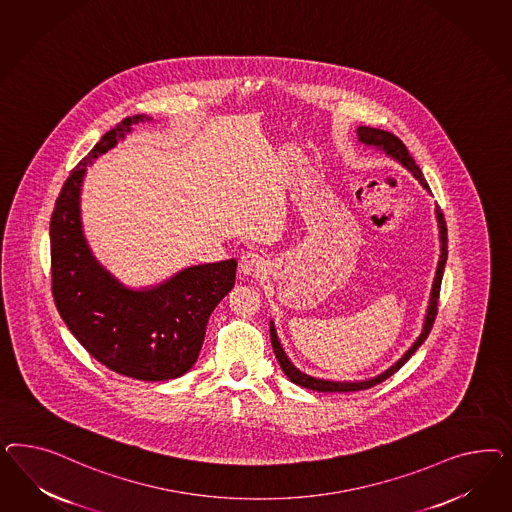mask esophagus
Listing matches in <instances>:
<instances>
[{
	"label": "esophagus",
	"mask_w": 512,
	"mask_h": 512,
	"mask_svg": "<svg viewBox=\"0 0 512 512\" xmlns=\"http://www.w3.org/2000/svg\"><path fill=\"white\" fill-rule=\"evenodd\" d=\"M240 270L242 274L246 276H261L266 272V261H264L263 255L255 253V251H246L242 257H240Z\"/></svg>",
	"instance_id": "esophagus-1"
}]
</instances>
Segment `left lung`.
<instances>
[{"instance_id":"1","label":"left lung","mask_w":512,"mask_h":512,"mask_svg":"<svg viewBox=\"0 0 512 512\" xmlns=\"http://www.w3.org/2000/svg\"><path fill=\"white\" fill-rule=\"evenodd\" d=\"M357 133L360 142H364V144H368V146L381 148V150L387 152L390 157H394L396 161H400L407 171L413 172V176L419 180L420 186L424 187L426 191H430V187L426 184L422 172H420L417 163H415V159L409 155L405 144H403L402 140L398 139L396 135H392V133H388V131H383V129L364 127V125L358 127ZM435 214H437V223H439L441 257H439V263H437V272H435L434 287H432V296H430V306H428V313H426L424 328H422V334L417 338V341L413 343V347H411L392 368H388L387 372H383L381 375L373 377V379H368V381H355V383L325 381V379H315V377H311V375H306V373L300 372L298 368L293 366V362L287 358L283 347H281V343H279L274 323H270V340H272L274 353H276V358H278L281 370H283V373H285L293 383L300 385V387L310 388V390H317V392H357V390H366V388H372L375 387V385H379V383H383L385 379H388L390 375H394V373L398 372L403 364L415 355V351H417L420 345L424 343V340L428 338V334H430V330H432V326H434L435 315H437V302H439V289H441V279H443L445 263H447V255H449V249H447V246H449V244H447V242H449V240H447V223H445V217H443V212L439 210V206H437Z\"/></svg>"}]
</instances>
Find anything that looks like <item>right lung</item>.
<instances>
[{
  "mask_svg": "<svg viewBox=\"0 0 512 512\" xmlns=\"http://www.w3.org/2000/svg\"><path fill=\"white\" fill-rule=\"evenodd\" d=\"M144 116L125 118L65 180L50 217L52 296L71 334L112 372L139 381L176 379L197 362L206 323L233 289L236 261L189 266L165 283L133 291L95 261L80 223L86 165L107 154Z\"/></svg>",
  "mask_w": 512,
  "mask_h": 512,
  "instance_id": "add662e5",
  "label": "right lung"
}]
</instances>
